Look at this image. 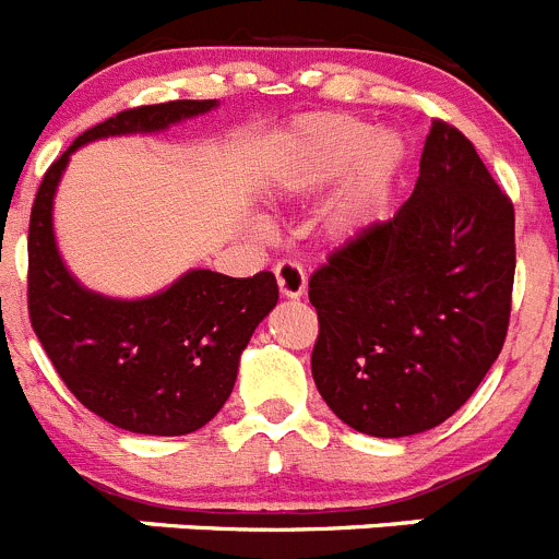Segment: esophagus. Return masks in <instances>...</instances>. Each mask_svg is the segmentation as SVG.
Returning a JSON list of instances; mask_svg holds the SVG:
<instances>
[{
	"mask_svg": "<svg viewBox=\"0 0 559 559\" xmlns=\"http://www.w3.org/2000/svg\"><path fill=\"white\" fill-rule=\"evenodd\" d=\"M275 281H278V289L284 297H300L306 292V273L297 262H284L275 264Z\"/></svg>",
	"mask_w": 559,
	"mask_h": 559,
	"instance_id": "34e87169",
	"label": "esophagus"
}]
</instances>
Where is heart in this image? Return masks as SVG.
<instances>
[{
    "label": "heart",
    "mask_w": 559,
    "mask_h": 559,
    "mask_svg": "<svg viewBox=\"0 0 559 559\" xmlns=\"http://www.w3.org/2000/svg\"><path fill=\"white\" fill-rule=\"evenodd\" d=\"M408 159V143L394 129H374L347 112H317L292 123L281 138L273 185L284 195L336 190L322 215L328 237L353 239L372 226Z\"/></svg>",
    "instance_id": "heart-1"
}]
</instances>
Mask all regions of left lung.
Wrapping results in <instances>:
<instances>
[{"mask_svg": "<svg viewBox=\"0 0 559 559\" xmlns=\"http://www.w3.org/2000/svg\"><path fill=\"white\" fill-rule=\"evenodd\" d=\"M515 212L472 140L432 121L408 201L311 275V374L328 408L378 438L450 419L502 353Z\"/></svg>", "mask_w": 559, "mask_h": 559, "instance_id": "obj_1", "label": "left lung"}]
</instances>
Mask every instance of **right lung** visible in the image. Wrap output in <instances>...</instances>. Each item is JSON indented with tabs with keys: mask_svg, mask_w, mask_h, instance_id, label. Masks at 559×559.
Here are the masks:
<instances>
[{
	"mask_svg": "<svg viewBox=\"0 0 559 559\" xmlns=\"http://www.w3.org/2000/svg\"><path fill=\"white\" fill-rule=\"evenodd\" d=\"M215 107V98L148 104L87 129L51 162L29 215L27 297L35 336L68 391L129 432L187 436L215 419L255 325L278 304V284L267 270L253 278L190 270L140 300L98 295L62 264L51 223L55 192L80 145L162 132Z\"/></svg>",
	"mask_w": 559,
	"mask_h": 559,
	"instance_id": "right-lung-1",
	"label": "right lung"
}]
</instances>
